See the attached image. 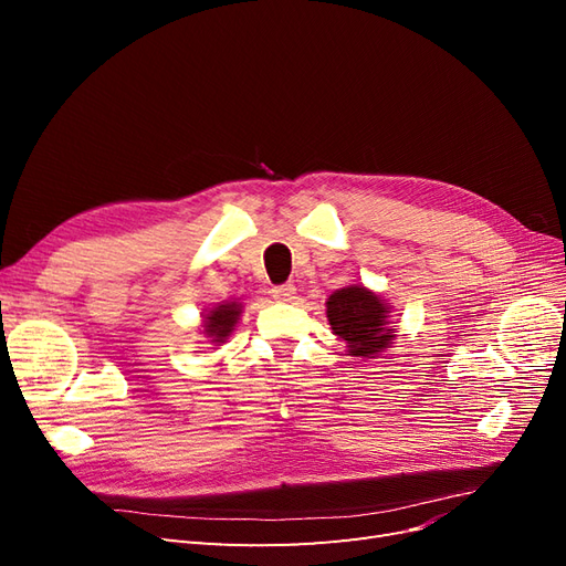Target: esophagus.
Instances as JSON below:
<instances>
[{"label": "esophagus", "instance_id": "esophagus-1", "mask_svg": "<svg viewBox=\"0 0 566 566\" xmlns=\"http://www.w3.org/2000/svg\"><path fill=\"white\" fill-rule=\"evenodd\" d=\"M271 295H273V300H279V302H290V300H295V285H290V283H285V285H276L271 290Z\"/></svg>", "mask_w": 566, "mask_h": 566}]
</instances>
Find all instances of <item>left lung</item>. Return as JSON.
Instances as JSON below:
<instances>
[{"label":"left lung","instance_id":"left-lung-1","mask_svg":"<svg viewBox=\"0 0 566 566\" xmlns=\"http://www.w3.org/2000/svg\"><path fill=\"white\" fill-rule=\"evenodd\" d=\"M331 328L347 342L349 356L375 358L397 337V328L389 325V304L364 285L339 287L325 302Z\"/></svg>","mask_w":566,"mask_h":566}]
</instances>
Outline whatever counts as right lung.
<instances>
[{"instance_id": "add662e5", "label": "right lung", "mask_w": 566, "mask_h": 566, "mask_svg": "<svg viewBox=\"0 0 566 566\" xmlns=\"http://www.w3.org/2000/svg\"><path fill=\"white\" fill-rule=\"evenodd\" d=\"M241 314H243V306L238 302L217 304L214 310L205 314V321H202L205 335H208L214 342V345H221V342H227L229 335L233 333Z\"/></svg>"}]
</instances>
